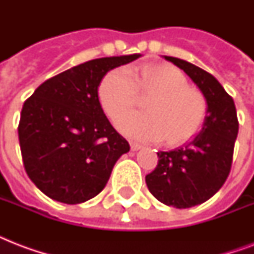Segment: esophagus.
<instances>
[{"label":"esophagus","mask_w":254,"mask_h":254,"mask_svg":"<svg viewBox=\"0 0 254 254\" xmlns=\"http://www.w3.org/2000/svg\"><path fill=\"white\" fill-rule=\"evenodd\" d=\"M141 145H139V143H137V142H130V149L133 151H137V150H139V149H141Z\"/></svg>","instance_id":"1"}]
</instances>
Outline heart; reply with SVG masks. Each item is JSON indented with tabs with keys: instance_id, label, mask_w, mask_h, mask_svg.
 Wrapping results in <instances>:
<instances>
[{
	"instance_id": "obj_1",
	"label": "heart",
	"mask_w": 254,
	"mask_h": 254,
	"mask_svg": "<svg viewBox=\"0 0 254 254\" xmlns=\"http://www.w3.org/2000/svg\"><path fill=\"white\" fill-rule=\"evenodd\" d=\"M141 94H150L145 102L147 112L120 116L116 125L124 134L139 141H161L179 145L192 138L204 124L207 100L190 88L189 80L173 65H143L141 68H117L108 72L100 83L99 100L111 119L134 106Z\"/></svg>"
}]
</instances>
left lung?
Listing matches in <instances>:
<instances>
[{"label":"left lung","mask_w":254,"mask_h":254,"mask_svg":"<svg viewBox=\"0 0 254 254\" xmlns=\"http://www.w3.org/2000/svg\"><path fill=\"white\" fill-rule=\"evenodd\" d=\"M165 59L183 69L207 100L201 130L183 146L159 151L158 165L147 174V189L155 199L175 208L201 204L224 185L232 166L239 120L233 99L204 69L178 58Z\"/></svg>","instance_id":"obj_1"}]
</instances>
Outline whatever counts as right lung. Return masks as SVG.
I'll list each match as a JSON object with an SVG mask.
<instances>
[{
  "label": "right lung",
  "mask_w": 254,
  "mask_h": 254,
  "mask_svg": "<svg viewBox=\"0 0 254 254\" xmlns=\"http://www.w3.org/2000/svg\"><path fill=\"white\" fill-rule=\"evenodd\" d=\"M139 57L85 62L46 80L26 100L18 125L22 159L45 195L79 204L103 191L130 146L104 115L97 88L108 71Z\"/></svg>",
  "instance_id": "1"
}]
</instances>
